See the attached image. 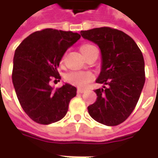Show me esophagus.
<instances>
[{
    "instance_id": "1",
    "label": "esophagus",
    "mask_w": 158,
    "mask_h": 158,
    "mask_svg": "<svg viewBox=\"0 0 158 158\" xmlns=\"http://www.w3.org/2000/svg\"><path fill=\"white\" fill-rule=\"evenodd\" d=\"M84 91H85V89H81V88L77 89V92H78V93H83Z\"/></svg>"
}]
</instances>
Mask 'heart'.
Here are the masks:
<instances>
[{"label": "heart", "mask_w": 158, "mask_h": 158, "mask_svg": "<svg viewBox=\"0 0 158 158\" xmlns=\"http://www.w3.org/2000/svg\"><path fill=\"white\" fill-rule=\"evenodd\" d=\"M93 47L95 46L92 45L86 44L81 46L80 50L82 55L84 56V54ZM66 79L68 82H69L74 85L79 86V87H85L89 82L93 79V74L89 71H74L68 74L66 76Z\"/></svg>", "instance_id": "b5f03b06"}]
</instances>
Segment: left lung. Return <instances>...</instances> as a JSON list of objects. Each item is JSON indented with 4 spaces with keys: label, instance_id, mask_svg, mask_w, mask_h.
I'll use <instances>...</instances> for the list:
<instances>
[{
    "label": "left lung",
    "instance_id": "left-lung-1",
    "mask_svg": "<svg viewBox=\"0 0 158 158\" xmlns=\"http://www.w3.org/2000/svg\"><path fill=\"white\" fill-rule=\"evenodd\" d=\"M81 36L98 45L101 70L96 82L94 104L89 114L106 126L122 123L134 111L145 82L144 59L136 43L127 34L109 27L82 31Z\"/></svg>",
    "mask_w": 158,
    "mask_h": 158
}]
</instances>
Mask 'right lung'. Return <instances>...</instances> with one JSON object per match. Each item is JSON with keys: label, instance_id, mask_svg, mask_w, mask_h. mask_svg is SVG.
Masks as SVG:
<instances>
[{"label": "right lung", "instance_id": "add662e5", "mask_svg": "<svg viewBox=\"0 0 158 158\" xmlns=\"http://www.w3.org/2000/svg\"><path fill=\"white\" fill-rule=\"evenodd\" d=\"M80 38L77 32L45 29L28 36L16 48L12 82L22 108L35 122L52 124L67 114L76 88L66 82L54 90L50 81H60V62Z\"/></svg>", "mask_w": 158, "mask_h": 158}]
</instances>
